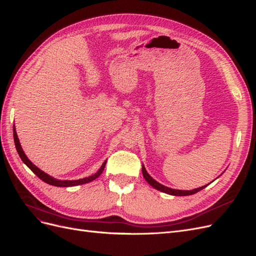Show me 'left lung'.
Here are the masks:
<instances>
[{
    "label": "left lung",
    "mask_w": 256,
    "mask_h": 256,
    "mask_svg": "<svg viewBox=\"0 0 256 256\" xmlns=\"http://www.w3.org/2000/svg\"><path fill=\"white\" fill-rule=\"evenodd\" d=\"M142 173H143V176L145 178V180L148 182L152 187H154V189H157L161 192H164V193H168V194H171V196H191V194H194V193L203 190L206 186H203V187H200L198 189H193V190H176V189H171V188H168L166 187V186L159 184L158 182H156L154 180V178L146 172V170L144 168V166H142Z\"/></svg>",
    "instance_id": "obj_1"
}]
</instances>
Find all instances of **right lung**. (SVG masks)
I'll use <instances>...</instances> for the list:
<instances>
[{
  "label": "right lung",
  "instance_id": "obj_1",
  "mask_svg": "<svg viewBox=\"0 0 256 256\" xmlns=\"http://www.w3.org/2000/svg\"><path fill=\"white\" fill-rule=\"evenodd\" d=\"M14 145H16V148H17V152L19 154L20 158L22 159V161L24 162V164L32 170L33 173L36 174L38 177L40 178V180L44 182H47L51 186H56V187H72V186H78V184H86V182H92L94 180H96L97 177L100 176V174L102 173V171L104 170V166H106V161H104L102 168H99V171L96 172L94 175L92 176H88V177H85L83 178V180H56V178L51 177L50 175L46 174L44 172H42L40 168H38L36 166H34L32 162H30L28 157L26 156L24 152H23L22 147L20 145V142H19V138H18V136H17V132H16V129H14Z\"/></svg>",
  "mask_w": 256,
  "mask_h": 256
}]
</instances>
